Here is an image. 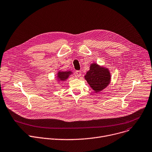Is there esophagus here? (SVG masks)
<instances>
[{"mask_svg": "<svg viewBox=\"0 0 152 152\" xmlns=\"http://www.w3.org/2000/svg\"><path fill=\"white\" fill-rule=\"evenodd\" d=\"M76 75L77 76V77H79L81 76V72L79 71V70H77L76 72Z\"/></svg>", "mask_w": 152, "mask_h": 152, "instance_id": "1", "label": "esophagus"}]
</instances>
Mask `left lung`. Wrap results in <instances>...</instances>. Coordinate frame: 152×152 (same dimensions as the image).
<instances>
[{
	"mask_svg": "<svg viewBox=\"0 0 152 152\" xmlns=\"http://www.w3.org/2000/svg\"><path fill=\"white\" fill-rule=\"evenodd\" d=\"M88 84L96 92L105 88L110 83V75L107 69L93 64L85 76Z\"/></svg>",
	"mask_w": 152,
	"mask_h": 152,
	"instance_id": "1",
	"label": "left lung"
}]
</instances>
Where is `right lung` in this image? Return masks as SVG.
<instances>
[{
	"mask_svg": "<svg viewBox=\"0 0 152 152\" xmlns=\"http://www.w3.org/2000/svg\"><path fill=\"white\" fill-rule=\"evenodd\" d=\"M70 72H61L58 73V79L61 80H64L66 79L68 77V76L70 75Z\"/></svg>",
	"mask_w": 152,
	"mask_h": 152,
	"instance_id": "1",
	"label": "right lung"
}]
</instances>
